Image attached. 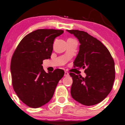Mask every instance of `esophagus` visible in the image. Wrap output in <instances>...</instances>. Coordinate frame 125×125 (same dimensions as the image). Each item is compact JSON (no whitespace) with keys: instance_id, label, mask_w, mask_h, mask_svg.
<instances>
[{"instance_id":"1","label":"esophagus","mask_w":125,"mask_h":125,"mask_svg":"<svg viewBox=\"0 0 125 125\" xmlns=\"http://www.w3.org/2000/svg\"><path fill=\"white\" fill-rule=\"evenodd\" d=\"M69 75V74L68 72H64V76H68Z\"/></svg>"}]
</instances>
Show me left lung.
Segmentation results:
<instances>
[{
    "label": "left lung",
    "mask_w": 125,
    "mask_h": 125,
    "mask_svg": "<svg viewBox=\"0 0 125 125\" xmlns=\"http://www.w3.org/2000/svg\"><path fill=\"white\" fill-rule=\"evenodd\" d=\"M79 41V51L74 67L85 69L86 76L70 73L72 77L71 94L74 100L86 106L102 101L113 87L115 78V62L109 51L101 42L78 30H67Z\"/></svg>",
    "instance_id": "1"
}]
</instances>
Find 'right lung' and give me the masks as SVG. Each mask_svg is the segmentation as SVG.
I'll return each instance as SVG.
<instances>
[{
  "label": "right lung",
  "mask_w": 125,
  "mask_h": 125,
  "mask_svg": "<svg viewBox=\"0 0 125 125\" xmlns=\"http://www.w3.org/2000/svg\"><path fill=\"white\" fill-rule=\"evenodd\" d=\"M62 30L38 29L25 36L14 52L10 63L12 85L19 98L33 108L49 102L64 72L46 73L43 61L51 58L55 38Z\"/></svg>",
  "instance_id": "right-lung-1"
}]
</instances>
